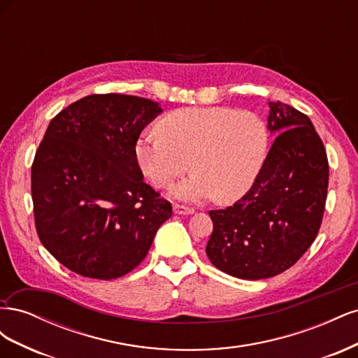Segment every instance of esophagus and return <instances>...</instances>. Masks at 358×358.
<instances>
[{"label":"esophagus","mask_w":358,"mask_h":358,"mask_svg":"<svg viewBox=\"0 0 358 358\" xmlns=\"http://www.w3.org/2000/svg\"><path fill=\"white\" fill-rule=\"evenodd\" d=\"M173 212L176 215H192L194 209L188 208V206H183V204H175L173 206Z\"/></svg>","instance_id":"34e87169"}]
</instances>
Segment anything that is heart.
<instances>
[{"label": "heart", "instance_id": "1", "mask_svg": "<svg viewBox=\"0 0 358 358\" xmlns=\"http://www.w3.org/2000/svg\"><path fill=\"white\" fill-rule=\"evenodd\" d=\"M158 129L138 137L137 162L158 188L170 187L189 167L196 170L171 191L185 201L241 199L255 183L268 152L266 122L233 107H185L162 117Z\"/></svg>", "mask_w": 358, "mask_h": 358}]
</instances>
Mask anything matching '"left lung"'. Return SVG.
Masks as SVG:
<instances>
[{
    "label": "left lung",
    "instance_id": "8db88e82",
    "mask_svg": "<svg viewBox=\"0 0 358 358\" xmlns=\"http://www.w3.org/2000/svg\"><path fill=\"white\" fill-rule=\"evenodd\" d=\"M267 128L276 134L264 166L245 196L210 210V263L241 279L285 272L315 241L326 208L329 161L310 119L268 101Z\"/></svg>",
    "mask_w": 358,
    "mask_h": 358
}]
</instances>
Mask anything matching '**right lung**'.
<instances>
[{"mask_svg": "<svg viewBox=\"0 0 358 358\" xmlns=\"http://www.w3.org/2000/svg\"><path fill=\"white\" fill-rule=\"evenodd\" d=\"M158 103L94 94L52 119L31 167L40 241L85 278L116 279L143 262L170 201L143 180L136 143Z\"/></svg>", "mask_w": 358, "mask_h": 358, "instance_id": "1", "label": "right lung"}]
</instances>
